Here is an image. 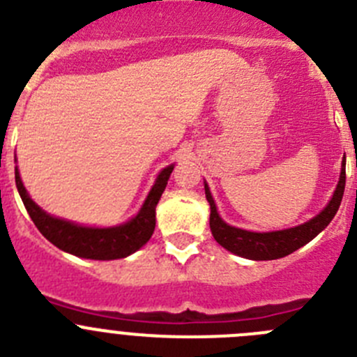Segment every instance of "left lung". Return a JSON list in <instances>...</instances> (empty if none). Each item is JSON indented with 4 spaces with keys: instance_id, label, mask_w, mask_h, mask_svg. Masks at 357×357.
Masks as SVG:
<instances>
[{
    "instance_id": "obj_1",
    "label": "left lung",
    "mask_w": 357,
    "mask_h": 357,
    "mask_svg": "<svg viewBox=\"0 0 357 357\" xmlns=\"http://www.w3.org/2000/svg\"><path fill=\"white\" fill-rule=\"evenodd\" d=\"M204 190L206 199H208L209 206H211L209 227H211V234L216 239V243L224 246L225 250H229V252H232V254L239 255V257L252 259V261H273V259L285 257V255L296 252V250L305 246L319 232H322L328 227L333 216L338 211L342 197H344L345 165L342 167V172H340V181L336 185L335 194H333L329 204L317 216L305 222L303 225L285 229V231L252 232L225 224L224 220L220 218L218 211H216V206L211 197V192H209V186L204 185Z\"/></svg>"
}]
</instances>
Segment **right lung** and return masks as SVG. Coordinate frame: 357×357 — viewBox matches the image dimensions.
Here are the masks:
<instances>
[{
  "label": "right lung",
  "mask_w": 357,
  "mask_h": 357,
  "mask_svg": "<svg viewBox=\"0 0 357 357\" xmlns=\"http://www.w3.org/2000/svg\"><path fill=\"white\" fill-rule=\"evenodd\" d=\"M174 165L163 169L156 178L151 192L146 197L141 211L135 218H132L126 224L118 227H82V225L72 224L66 220L54 218L47 215L42 208L31 201V197L26 192L24 185L21 181L19 171L15 169V185H17L19 195L31 216L33 224L36 225L42 236L58 246L63 252H68L72 255L84 259H95V261H112V259L128 257L130 254L137 252L141 246L151 238L155 231V208L162 197L163 190L167 186L169 176H171Z\"/></svg>",
  "instance_id": "1"
}]
</instances>
